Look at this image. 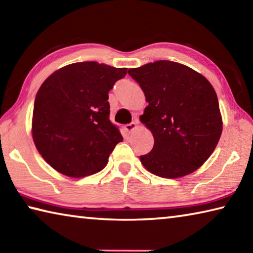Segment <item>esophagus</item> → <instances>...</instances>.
<instances>
[{"instance_id": "obj_1", "label": "esophagus", "mask_w": 253, "mask_h": 253, "mask_svg": "<svg viewBox=\"0 0 253 253\" xmlns=\"http://www.w3.org/2000/svg\"><path fill=\"white\" fill-rule=\"evenodd\" d=\"M136 127H137V122H132V123L128 124V125L125 126V129L127 131H132V130L136 129Z\"/></svg>"}]
</instances>
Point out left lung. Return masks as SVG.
Here are the masks:
<instances>
[{
	"instance_id": "obj_1",
	"label": "left lung",
	"mask_w": 253,
	"mask_h": 253,
	"mask_svg": "<svg viewBox=\"0 0 253 253\" xmlns=\"http://www.w3.org/2000/svg\"><path fill=\"white\" fill-rule=\"evenodd\" d=\"M128 74L143 89L148 106L139 117L152 131L154 147L140 162L164 178L185 176L211 156L222 134L216 92L199 72L160 60Z\"/></svg>"
}]
</instances>
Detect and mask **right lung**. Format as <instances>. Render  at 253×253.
Returning <instances> with one entry per match:
<instances>
[{
    "instance_id": "obj_1",
    "label": "right lung",
    "mask_w": 253,
    "mask_h": 253,
    "mask_svg": "<svg viewBox=\"0 0 253 253\" xmlns=\"http://www.w3.org/2000/svg\"><path fill=\"white\" fill-rule=\"evenodd\" d=\"M126 74L127 68L85 61L60 68L43 81L34 100L32 137L51 168L75 178L105 168L123 140L109 119L108 92Z\"/></svg>"
}]
</instances>
